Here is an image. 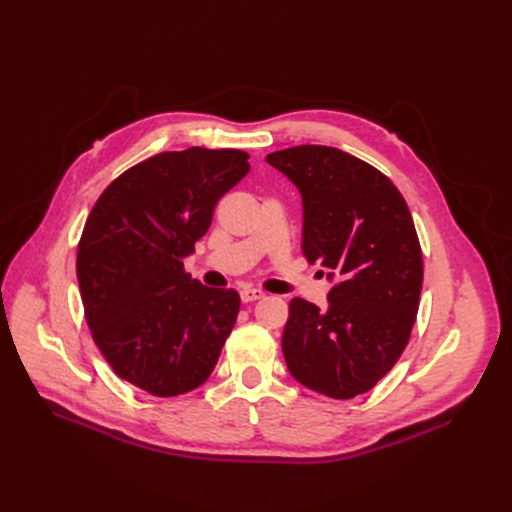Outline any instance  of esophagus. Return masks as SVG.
<instances>
[{"mask_svg":"<svg viewBox=\"0 0 512 512\" xmlns=\"http://www.w3.org/2000/svg\"><path fill=\"white\" fill-rule=\"evenodd\" d=\"M265 297L263 290H257V288H245L240 290V299L242 303H255V301H261Z\"/></svg>","mask_w":512,"mask_h":512,"instance_id":"esophagus-1","label":"esophagus"}]
</instances>
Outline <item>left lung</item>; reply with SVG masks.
<instances>
[{
	"mask_svg": "<svg viewBox=\"0 0 512 512\" xmlns=\"http://www.w3.org/2000/svg\"><path fill=\"white\" fill-rule=\"evenodd\" d=\"M265 161L301 191L303 253L334 280L326 309L290 301L288 371L330 398L365 394L394 367L417 319L423 257L409 205L388 176L334 147L299 145Z\"/></svg>",
	"mask_w": 512,
	"mask_h": 512,
	"instance_id": "obj_1",
	"label": "left lung"
}]
</instances>
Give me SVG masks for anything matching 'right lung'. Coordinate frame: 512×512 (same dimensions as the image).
<instances>
[{
	"label": "right lung",
	"mask_w": 512,
	"mask_h": 512,
	"mask_svg": "<svg viewBox=\"0 0 512 512\" xmlns=\"http://www.w3.org/2000/svg\"><path fill=\"white\" fill-rule=\"evenodd\" d=\"M249 170V153L238 149L164 151L97 199L78 242L76 278L93 340L118 378L168 398L211 375L240 297L193 280L182 259Z\"/></svg>",
	"instance_id": "right-lung-1"
}]
</instances>
